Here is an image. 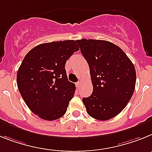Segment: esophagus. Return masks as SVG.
Here are the masks:
<instances>
[{"label": "esophagus", "instance_id": "obj_1", "mask_svg": "<svg viewBox=\"0 0 152 152\" xmlns=\"http://www.w3.org/2000/svg\"><path fill=\"white\" fill-rule=\"evenodd\" d=\"M76 87H77V89H79L80 86V85H81V83H80V82H77V83H76Z\"/></svg>", "mask_w": 152, "mask_h": 152}]
</instances>
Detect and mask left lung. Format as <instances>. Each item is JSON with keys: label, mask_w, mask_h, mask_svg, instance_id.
I'll list each match as a JSON object with an SVG mask.
<instances>
[{"label": "left lung", "mask_w": 152, "mask_h": 152, "mask_svg": "<svg viewBox=\"0 0 152 152\" xmlns=\"http://www.w3.org/2000/svg\"><path fill=\"white\" fill-rule=\"evenodd\" d=\"M89 66L93 91L83 99L87 113L105 121L119 114L130 101L135 87L136 72L122 49L100 39L76 40Z\"/></svg>", "instance_id": "obj_1"}]
</instances>
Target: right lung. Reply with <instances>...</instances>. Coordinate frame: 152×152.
Returning a JSON list of instances; mask_svg holds the SVG:
<instances>
[{
	"mask_svg": "<svg viewBox=\"0 0 152 152\" xmlns=\"http://www.w3.org/2000/svg\"><path fill=\"white\" fill-rule=\"evenodd\" d=\"M79 50L75 40L41 43L27 53L20 66V93L29 109L42 119H58L66 112L76 86L68 81L66 62Z\"/></svg>",
	"mask_w": 152,
	"mask_h": 152,
	"instance_id": "right-lung-1",
	"label": "right lung"
}]
</instances>
